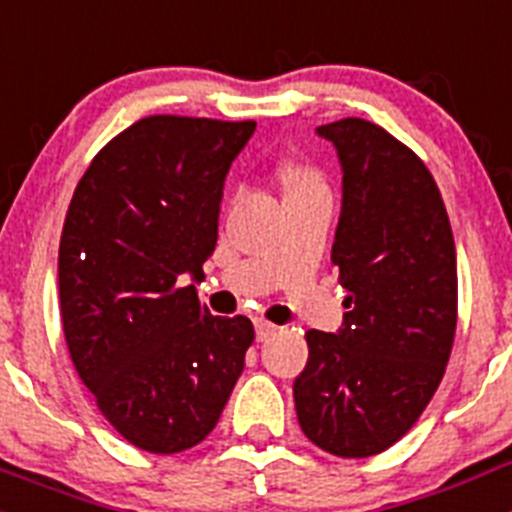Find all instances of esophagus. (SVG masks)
I'll return each instance as SVG.
<instances>
[{
  "mask_svg": "<svg viewBox=\"0 0 512 512\" xmlns=\"http://www.w3.org/2000/svg\"><path fill=\"white\" fill-rule=\"evenodd\" d=\"M277 325L269 323V320H256V338L259 341H269L271 336H277Z\"/></svg>",
  "mask_w": 512,
  "mask_h": 512,
  "instance_id": "obj_1",
  "label": "esophagus"
}]
</instances>
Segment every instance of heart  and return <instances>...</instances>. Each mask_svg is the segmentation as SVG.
<instances>
[{"mask_svg":"<svg viewBox=\"0 0 512 512\" xmlns=\"http://www.w3.org/2000/svg\"><path fill=\"white\" fill-rule=\"evenodd\" d=\"M282 182L287 187V192H297V189H305V187H315L318 182V176L310 166L300 164V161H287L282 166Z\"/></svg>","mask_w":512,"mask_h":512,"instance_id":"1","label":"heart"}]
</instances>
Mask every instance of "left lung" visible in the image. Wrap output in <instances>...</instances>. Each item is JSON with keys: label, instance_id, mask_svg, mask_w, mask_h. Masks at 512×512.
Listing matches in <instances>:
<instances>
[{"label": "left lung", "instance_id": "1", "mask_svg": "<svg viewBox=\"0 0 512 512\" xmlns=\"http://www.w3.org/2000/svg\"><path fill=\"white\" fill-rule=\"evenodd\" d=\"M343 169L330 261L346 287L338 333L307 330L300 428L343 459L382 454L441 384L456 333V248L431 171L361 117L320 125Z\"/></svg>", "mask_w": 512, "mask_h": 512}]
</instances>
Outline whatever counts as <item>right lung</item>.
<instances>
[{
  "label": "right lung",
  "mask_w": 512,
  "mask_h": 512,
  "mask_svg": "<svg viewBox=\"0 0 512 512\" xmlns=\"http://www.w3.org/2000/svg\"><path fill=\"white\" fill-rule=\"evenodd\" d=\"M256 122L151 115L92 158L58 248L63 336L125 441L179 454L215 428L253 343L194 284L217 243L223 182Z\"/></svg>",
  "instance_id": "obj_1"
}]
</instances>
